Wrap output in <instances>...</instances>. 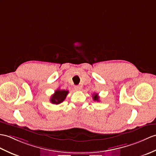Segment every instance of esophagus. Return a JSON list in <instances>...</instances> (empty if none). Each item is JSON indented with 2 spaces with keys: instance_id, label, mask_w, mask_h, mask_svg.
<instances>
[{
  "instance_id": "1",
  "label": "esophagus",
  "mask_w": 156,
  "mask_h": 156,
  "mask_svg": "<svg viewBox=\"0 0 156 156\" xmlns=\"http://www.w3.org/2000/svg\"><path fill=\"white\" fill-rule=\"evenodd\" d=\"M74 89H75L76 90H77V91H78V90H80V86H74Z\"/></svg>"
}]
</instances>
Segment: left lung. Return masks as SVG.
Listing matches in <instances>:
<instances>
[{
    "label": "left lung",
    "mask_w": 156,
    "mask_h": 156,
    "mask_svg": "<svg viewBox=\"0 0 156 156\" xmlns=\"http://www.w3.org/2000/svg\"><path fill=\"white\" fill-rule=\"evenodd\" d=\"M93 100H95V101H99V96L98 95V94H94L93 95Z\"/></svg>",
    "instance_id": "obj_1"
}]
</instances>
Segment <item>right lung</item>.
Returning <instances> with one entry per match:
<instances>
[{"instance_id": "1", "label": "right lung", "mask_w": 156, "mask_h": 156, "mask_svg": "<svg viewBox=\"0 0 156 156\" xmlns=\"http://www.w3.org/2000/svg\"><path fill=\"white\" fill-rule=\"evenodd\" d=\"M68 94V90L58 89L54 92V94L50 98V102L54 104H59L62 103L66 98Z\"/></svg>"}]
</instances>
